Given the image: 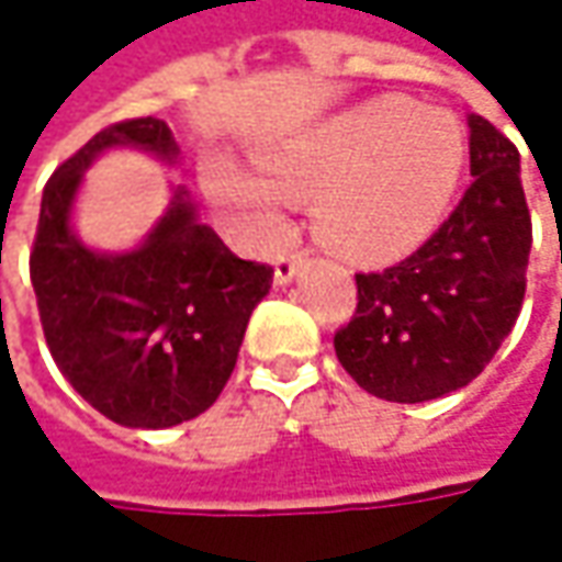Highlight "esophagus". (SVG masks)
Wrapping results in <instances>:
<instances>
[{
    "label": "esophagus",
    "mask_w": 562,
    "mask_h": 562,
    "mask_svg": "<svg viewBox=\"0 0 562 562\" xmlns=\"http://www.w3.org/2000/svg\"><path fill=\"white\" fill-rule=\"evenodd\" d=\"M301 263H304L301 255H280V258H277V267H273V277H277V282L285 285V282L295 280V273L301 270Z\"/></svg>",
    "instance_id": "1"
}]
</instances>
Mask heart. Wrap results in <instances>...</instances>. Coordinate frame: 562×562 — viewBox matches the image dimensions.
Masks as SVG:
<instances>
[{"label": "heart", "instance_id": "heart-1", "mask_svg": "<svg viewBox=\"0 0 562 562\" xmlns=\"http://www.w3.org/2000/svg\"><path fill=\"white\" fill-rule=\"evenodd\" d=\"M463 155V130L448 111L373 99L267 148L263 167L273 177L214 155L204 161V186L258 239L280 233L292 195L317 199L319 239L348 261L385 267L441 226Z\"/></svg>", "mask_w": 562, "mask_h": 562}]
</instances>
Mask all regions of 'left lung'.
Masks as SVG:
<instances>
[{"instance_id": "obj_1", "label": "left lung", "mask_w": 562, "mask_h": 562, "mask_svg": "<svg viewBox=\"0 0 562 562\" xmlns=\"http://www.w3.org/2000/svg\"><path fill=\"white\" fill-rule=\"evenodd\" d=\"M473 183L411 258L355 273L336 358L370 395L419 404L470 385L522 311L532 217L510 139L470 114Z\"/></svg>"}]
</instances>
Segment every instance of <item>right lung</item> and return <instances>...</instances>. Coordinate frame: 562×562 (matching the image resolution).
Masks as SVG:
<instances>
[{
    "label": "right lung",
    "instance_id": "right-lung-1",
    "mask_svg": "<svg viewBox=\"0 0 562 562\" xmlns=\"http://www.w3.org/2000/svg\"><path fill=\"white\" fill-rule=\"evenodd\" d=\"M114 146L161 161L180 155L158 117L95 133L43 189L30 282L52 358L77 395L121 426L167 429L217 401L273 267L236 258L180 186L139 248H87L70 229V207L83 170Z\"/></svg>",
    "mask_w": 562,
    "mask_h": 562
}]
</instances>
